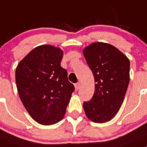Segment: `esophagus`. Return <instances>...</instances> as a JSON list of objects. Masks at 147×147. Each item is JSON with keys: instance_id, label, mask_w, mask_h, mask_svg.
<instances>
[{"instance_id": "esophagus-1", "label": "esophagus", "mask_w": 147, "mask_h": 147, "mask_svg": "<svg viewBox=\"0 0 147 147\" xmlns=\"http://www.w3.org/2000/svg\"><path fill=\"white\" fill-rule=\"evenodd\" d=\"M80 87H81V84L79 83H76V84H75V89H76V91H78L79 90V89H80Z\"/></svg>"}]
</instances>
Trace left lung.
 <instances>
[{"label": "left lung", "instance_id": "8db88e82", "mask_svg": "<svg viewBox=\"0 0 147 147\" xmlns=\"http://www.w3.org/2000/svg\"><path fill=\"white\" fill-rule=\"evenodd\" d=\"M95 82L94 93L83 104L85 114L97 123L110 121L124 100L130 81V61L112 45L93 42L83 50Z\"/></svg>", "mask_w": 147, "mask_h": 147}]
</instances>
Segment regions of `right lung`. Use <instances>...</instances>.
Returning <instances> with one entry per match:
<instances>
[{
	"label": "right lung",
	"instance_id": "right-lung-1",
	"mask_svg": "<svg viewBox=\"0 0 147 147\" xmlns=\"http://www.w3.org/2000/svg\"><path fill=\"white\" fill-rule=\"evenodd\" d=\"M63 55L59 47L42 45L29 52L16 67L19 97L30 116L41 125L61 121L74 92L66 70L61 66Z\"/></svg>",
	"mask_w": 147,
	"mask_h": 147
}]
</instances>
